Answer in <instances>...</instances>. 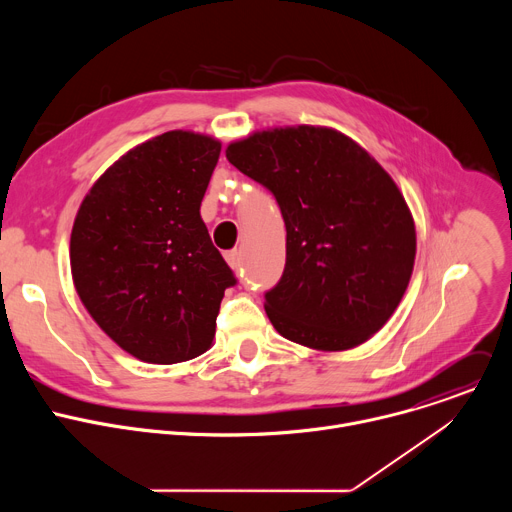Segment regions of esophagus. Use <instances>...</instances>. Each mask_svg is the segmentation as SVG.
Wrapping results in <instances>:
<instances>
[{"label":"esophagus","instance_id":"obj_1","mask_svg":"<svg viewBox=\"0 0 512 512\" xmlns=\"http://www.w3.org/2000/svg\"><path fill=\"white\" fill-rule=\"evenodd\" d=\"M225 259H227V263L237 271L239 267H241V253L235 249V251H227L225 253Z\"/></svg>","mask_w":512,"mask_h":512}]
</instances>
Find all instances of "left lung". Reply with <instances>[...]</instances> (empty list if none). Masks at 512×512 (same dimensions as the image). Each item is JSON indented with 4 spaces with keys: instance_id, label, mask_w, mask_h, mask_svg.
Wrapping results in <instances>:
<instances>
[{
    "instance_id": "left-lung-1",
    "label": "left lung",
    "mask_w": 512,
    "mask_h": 512,
    "mask_svg": "<svg viewBox=\"0 0 512 512\" xmlns=\"http://www.w3.org/2000/svg\"><path fill=\"white\" fill-rule=\"evenodd\" d=\"M227 160L277 200L285 267L265 312L287 340L346 350L379 332L415 261V225L391 176L350 137L298 125L253 133Z\"/></svg>"
}]
</instances>
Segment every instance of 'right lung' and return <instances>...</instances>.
I'll return each instance as SVG.
<instances>
[{
  "mask_svg": "<svg viewBox=\"0 0 512 512\" xmlns=\"http://www.w3.org/2000/svg\"><path fill=\"white\" fill-rule=\"evenodd\" d=\"M221 143L168 131L117 160L85 196L70 269L93 320L125 352L174 364L214 340L233 269L212 245L200 202Z\"/></svg>",
  "mask_w": 512,
  "mask_h": 512,
  "instance_id": "add662e5",
  "label": "right lung"
}]
</instances>
